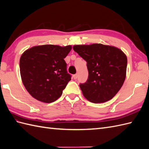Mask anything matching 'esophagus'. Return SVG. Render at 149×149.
Here are the masks:
<instances>
[{
    "label": "esophagus",
    "mask_w": 149,
    "mask_h": 149,
    "mask_svg": "<svg viewBox=\"0 0 149 149\" xmlns=\"http://www.w3.org/2000/svg\"><path fill=\"white\" fill-rule=\"evenodd\" d=\"M73 78H74V79H77V74H74L73 75Z\"/></svg>",
    "instance_id": "obj_1"
}]
</instances>
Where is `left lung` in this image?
<instances>
[{
    "mask_svg": "<svg viewBox=\"0 0 149 149\" xmlns=\"http://www.w3.org/2000/svg\"><path fill=\"white\" fill-rule=\"evenodd\" d=\"M73 49L87 62L88 79L79 84L84 97L95 103L111 100L126 79V54L118 48L102 44L75 45Z\"/></svg>",
    "mask_w": 149,
    "mask_h": 149,
    "instance_id": "left-lung-1",
    "label": "left lung"
}]
</instances>
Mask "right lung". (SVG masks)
<instances>
[{
    "instance_id": "right-lung-1",
    "label": "right lung",
    "mask_w": 149,
    "mask_h": 149,
    "mask_svg": "<svg viewBox=\"0 0 149 149\" xmlns=\"http://www.w3.org/2000/svg\"><path fill=\"white\" fill-rule=\"evenodd\" d=\"M71 49V46L46 44L31 47L22 54L21 77L27 91L34 98L51 103L60 97L71 80L64 60Z\"/></svg>"
}]
</instances>
